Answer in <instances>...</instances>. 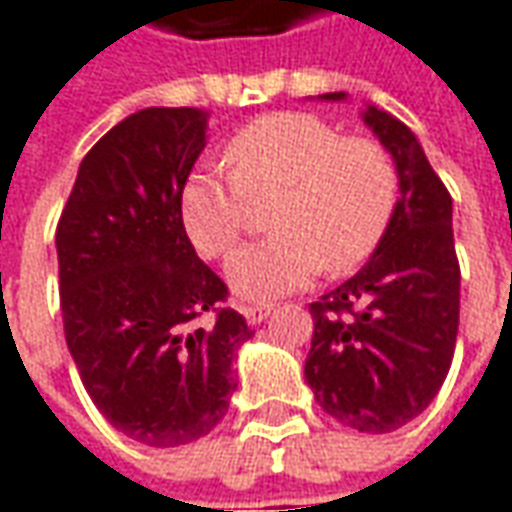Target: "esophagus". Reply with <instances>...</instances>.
<instances>
[{
  "label": "esophagus",
  "instance_id": "34e87169",
  "mask_svg": "<svg viewBox=\"0 0 512 512\" xmlns=\"http://www.w3.org/2000/svg\"><path fill=\"white\" fill-rule=\"evenodd\" d=\"M270 312H273V304H245V307H242V315H245V321H248L250 327L262 324Z\"/></svg>",
  "mask_w": 512,
  "mask_h": 512
}]
</instances>
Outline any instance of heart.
<instances>
[{"label": "heart", "mask_w": 512, "mask_h": 512, "mask_svg": "<svg viewBox=\"0 0 512 512\" xmlns=\"http://www.w3.org/2000/svg\"><path fill=\"white\" fill-rule=\"evenodd\" d=\"M225 171L197 168L183 185L180 211L205 256L236 245L248 197L279 194L270 239L250 242L225 264L245 301L293 293L327 264L349 270L380 242L394 208V168L369 140H344L307 112H279L248 123L225 146Z\"/></svg>", "instance_id": "1"}]
</instances>
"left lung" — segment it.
Returning a JSON list of instances; mask_svg holds the SVG:
<instances>
[{
  "label": "left lung",
  "instance_id": "8db88e82",
  "mask_svg": "<svg viewBox=\"0 0 512 512\" xmlns=\"http://www.w3.org/2000/svg\"><path fill=\"white\" fill-rule=\"evenodd\" d=\"M346 92L318 101L341 104ZM392 154L400 197L369 262L310 304L315 321L304 377L318 406L363 434H389L437 397L459 329L454 202L403 120L360 112Z\"/></svg>",
  "mask_w": 512,
  "mask_h": 512
}]
</instances>
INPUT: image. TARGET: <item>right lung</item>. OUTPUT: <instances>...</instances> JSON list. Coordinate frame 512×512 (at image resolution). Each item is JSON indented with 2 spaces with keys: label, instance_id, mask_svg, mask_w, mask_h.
Returning <instances> with one entry per match:
<instances>
[{
  "label": "right lung",
  "instance_id": "1",
  "mask_svg": "<svg viewBox=\"0 0 512 512\" xmlns=\"http://www.w3.org/2000/svg\"><path fill=\"white\" fill-rule=\"evenodd\" d=\"M205 143L208 112L194 106L120 120L81 160L56 231L64 335L84 389L149 448L214 431L236 392V349L253 335L216 307L228 287L185 233L180 194Z\"/></svg>",
  "mask_w": 512,
  "mask_h": 512
}]
</instances>
